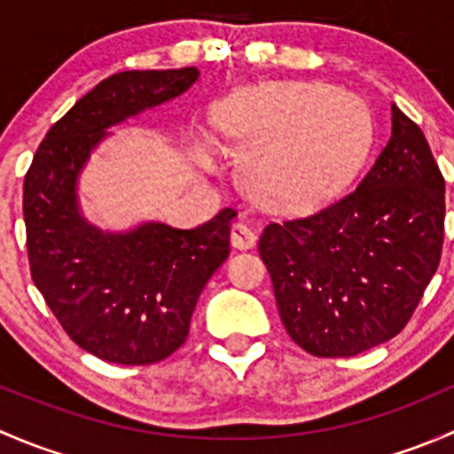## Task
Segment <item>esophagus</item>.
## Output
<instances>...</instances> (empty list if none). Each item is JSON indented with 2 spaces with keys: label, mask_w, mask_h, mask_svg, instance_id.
Listing matches in <instances>:
<instances>
[{
  "label": "esophagus",
  "mask_w": 454,
  "mask_h": 454,
  "mask_svg": "<svg viewBox=\"0 0 454 454\" xmlns=\"http://www.w3.org/2000/svg\"><path fill=\"white\" fill-rule=\"evenodd\" d=\"M231 241L237 250H250L256 244V232L253 231V226H250L248 222L239 219V222L232 223Z\"/></svg>",
  "instance_id": "esophagus-1"
}]
</instances>
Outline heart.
Returning <instances> with one entry per match:
<instances>
[{"mask_svg":"<svg viewBox=\"0 0 454 454\" xmlns=\"http://www.w3.org/2000/svg\"><path fill=\"white\" fill-rule=\"evenodd\" d=\"M250 189L283 206L308 208L336 198L358 173L373 138L367 105L325 83H283L235 109Z\"/></svg>","mask_w":454,"mask_h":454,"instance_id":"b5f03b06","label":"heart"}]
</instances>
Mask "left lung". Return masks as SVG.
Here are the masks:
<instances>
[{
	"instance_id": "obj_1",
	"label": "left lung",
	"mask_w": 454,
	"mask_h": 454,
	"mask_svg": "<svg viewBox=\"0 0 454 454\" xmlns=\"http://www.w3.org/2000/svg\"><path fill=\"white\" fill-rule=\"evenodd\" d=\"M391 114V138L354 191L308 217L270 222L259 239L283 325L318 358L397 336L442 259V171L422 129L395 105Z\"/></svg>"
}]
</instances>
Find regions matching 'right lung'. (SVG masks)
<instances>
[{"label":"right lung","instance_id":"add662e5","mask_svg":"<svg viewBox=\"0 0 454 454\" xmlns=\"http://www.w3.org/2000/svg\"><path fill=\"white\" fill-rule=\"evenodd\" d=\"M198 67L129 70L87 91L52 125L24 180L30 274L67 336L116 364H153L184 345L191 316L231 254L232 208L193 231L145 222L103 231L79 208V177L109 127L168 103Z\"/></svg>","mask_w":454,"mask_h":454}]
</instances>
